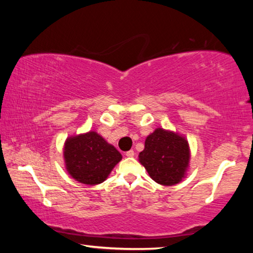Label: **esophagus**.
I'll list each match as a JSON object with an SVG mask.
<instances>
[{
  "mask_svg": "<svg viewBox=\"0 0 253 253\" xmlns=\"http://www.w3.org/2000/svg\"><path fill=\"white\" fill-rule=\"evenodd\" d=\"M134 155H135V152L134 151H128V152H126V156L127 157H134Z\"/></svg>",
  "mask_w": 253,
  "mask_h": 253,
  "instance_id": "obj_1",
  "label": "esophagus"
}]
</instances>
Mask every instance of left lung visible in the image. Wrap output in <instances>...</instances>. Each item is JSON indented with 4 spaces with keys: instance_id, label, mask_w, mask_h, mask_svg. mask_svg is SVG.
<instances>
[{
    "instance_id": "8db88e82",
    "label": "left lung",
    "mask_w": 253,
    "mask_h": 253,
    "mask_svg": "<svg viewBox=\"0 0 253 253\" xmlns=\"http://www.w3.org/2000/svg\"><path fill=\"white\" fill-rule=\"evenodd\" d=\"M138 160L152 179L161 185L172 186L186 177L191 160L190 145L185 136L156 128L145 139Z\"/></svg>"
}]
</instances>
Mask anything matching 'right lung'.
Listing matches in <instances>:
<instances>
[{"label": "right lung", "mask_w": 253, "mask_h": 253, "mask_svg": "<svg viewBox=\"0 0 253 253\" xmlns=\"http://www.w3.org/2000/svg\"><path fill=\"white\" fill-rule=\"evenodd\" d=\"M122 158L115 146L93 130L69 136L63 146L68 174L85 185H97L106 181Z\"/></svg>", "instance_id": "obj_1"}]
</instances>
